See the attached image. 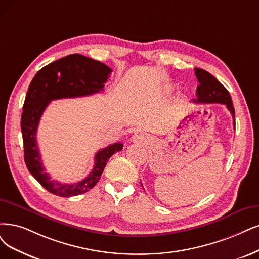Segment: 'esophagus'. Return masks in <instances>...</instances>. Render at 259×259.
<instances>
[{
    "mask_svg": "<svg viewBox=\"0 0 259 259\" xmlns=\"http://www.w3.org/2000/svg\"><path fill=\"white\" fill-rule=\"evenodd\" d=\"M132 140L135 142H141V143H145L148 140V137L144 133H136L135 136L132 137Z\"/></svg>",
    "mask_w": 259,
    "mask_h": 259,
    "instance_id": "obj_1",
    "label": "esophagus"
}]
</instances>
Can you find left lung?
Returning a JSON list of instances; mask_svg holds the SVG:
<instances>
[{"label": "left lung", "instance_id": "1", "mask_svg": "<svg viewBox=\"0 0 259 259\" xmlns=\"http://www.w3.org/2000/svg\"><path fill=\"white\" fill-rule=\"evenodd\" d=\"M195 75L199 85L196 89V98L193 99L195 103H222L225 104L228 111L231 112L235 123V109L233 107V101L228 91L220 83L214 76L208 71L195 68Z\"/></svg>", "mask_w": 259, "mask_h": 259}]
</instances>
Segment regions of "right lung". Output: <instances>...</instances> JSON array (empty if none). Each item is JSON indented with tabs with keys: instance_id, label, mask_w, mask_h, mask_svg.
<instances>
[{
	"instance_id": "1",
	"label": "right lung",
	"mask_w": 259,
	"mask_h": 259,
	"mask_svg": "<svg viewBox=\"0 0 259 259\" xmlns=\"http://www.w3.org/2000/svg\"><path fill=\"white\" fill-rule=\"evenodd\" d=\"M112 69L105 64L81 54H70L45 66L28 86L21 116L24 161L28 171L50 193L70 197L86 193L98 183L109 159L122 149L114 143L95 155L93 170L85 179L74 184L51 180L46 173L37 146L36 132L40 117L50 101L90 96L103 91Z\"/></svg>"
}]
</instances>
